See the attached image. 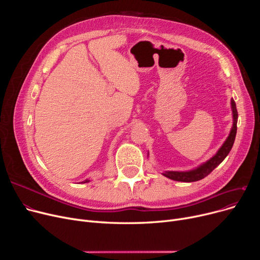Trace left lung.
Here are the masks:
<instances>
[{"instance_id": "8db88e82", "label": "left lung", "mask_w": 260, "mask_h": 260, "mask_svg": "<svg viewBox=\"0 0 260 260\" xmlns=\"http://www.w3.org/2000/svg\"><path fill=\"white\" fill-rule=\"evenodd\" d=\"M231 106L232 112H233V126L230 132L229 137L222 144V146L218 149V152L207 162L202 163L198 168L190 170L187 172H175V171H169L162 173L163 176L168 177V178L175 180V181H182V182H194L203 179L204 177H207L215 168H217L220 163L224 160V158L229 155L230 151L232 149V146L234 144L236 133H237V119H238V113L236 108V103L233 99H231Z\"/></svg>"}]
</instances>
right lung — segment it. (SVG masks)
<instances>
[{
	"label": "right lung",
	"instance_id": "1",
	"mask_svg": "<svg viewBox=\"0 0 260 260\" xmlns=\"http://www.w3.org/2000/svg\"><path fill=\"white\" fill-rule=\"evenodd\" d=\"M86 182H89V180H88V179H86V180H84V181L82 182V183H86Z\"/></svg>",
	"mask_w": 260,
	"mask_h": 260
}]
</instances>
